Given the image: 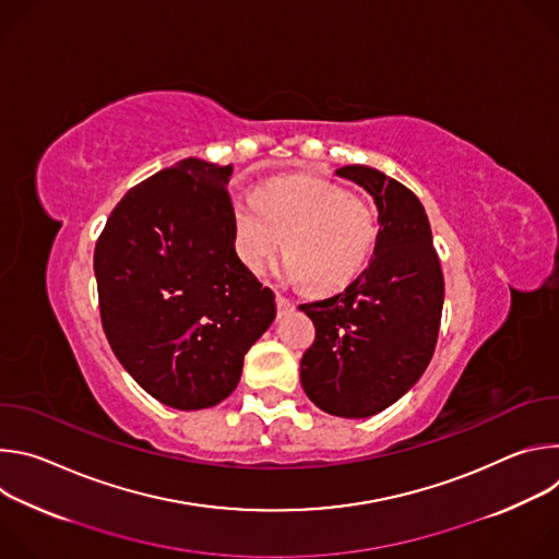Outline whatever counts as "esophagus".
<instances>
[{"label": "esophagus", "instance_id": "34e87169", "mask_svg": "<svg viewBox=\"0 0 559 559\" xmlns=\"http://www.w3.org/2000/svg\"><path fill=\"white\" fill-rule=\"evenodd\" d=\"M276 307H278V313H287L294 309V300L281 292H276Z\"/></svg>", "mask_w": 559, "mask_h": 559}]
</instances>
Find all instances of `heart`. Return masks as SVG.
I'll return each instance as SVG.
<instances>
[{
    "label": "heart",
    "instance_id": "1",
    "mask_svg": "<svg viewBox=\"0 0 559 559\" xmlns=\"http://www.w3.org/2000/svg\"><path fill=\"white\" fill-rule=\"evenodd\" d=\"M229 214L238 261L259 274L283 246V274L318 296L345 289L360 274L378 234L369 203L307 179L270 181L254 199L234 197Z\"/></svg>",
    "mask_w": 559,
    "mask_h": 559
}]
</instances>
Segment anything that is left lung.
<instances>
[{"label": "left lung", "instance_id": "obj_1", "mask_svg": "<svg viewBox=\"0 0 559 559\" xmlns=\"http://www.w3.org/2000/svg\"><path fill=\"white\" fill-rule=\"evenodd\" d=\"M378 207L369 267L343 292L305 302L316 338L300 360L309 401L341 418L373 416L425 373L440 332L444 276L418 197L367 166L336 170Z\"/></svg>", "mask_w": 559, "mask_h": 559}]
</instances>
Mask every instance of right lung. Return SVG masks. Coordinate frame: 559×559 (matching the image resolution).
Here are the masks:
<instances>
[{
    "instance_id": "1",
    "label": "right lung",
    "mask_w": 559,
    "mask_h": 559,
    "mask_svg": "<svg viewBox=\"0 0 559 559\" xmlns=\"http://www.w3.org/2000/svg\"><path fill=\"white\" fill-rule=\"evenodd\" d=\"M231 166L183 158L130 188L95 246L99 313L123 369L192 412L236 389L276 316L274 292L231 246Z\"/></svg>"
}]
</instances>
